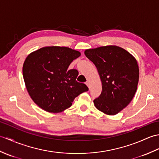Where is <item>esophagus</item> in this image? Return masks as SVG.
<instances>
[{
    "label": "esophagus",
    "instance_id": "34e87169",
    "mask_svg": "<svg viewBox=\"0 0 159 159\" xmlns=\"http://www.w3.org/2000/svg\"><path fill=\"white\" fill-rule=\"evenodd\" d=\"M85 84L87 85V86L89 87V89H90V85H89V83L88 81H87V82H86V83H85Z\"/></svg>",
    "mask_w": 159,
    "mask_h": 159
}]
</instances>
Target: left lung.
Returning a JSON list of instances; mask_svg holds the SVG:
<instances>
[{"label": "left lung", "mask_w": 159, "mask_h": 159, "mask_svg": "<svg viewBox=\"0 0 159 159\" xmlns=\"http://www.w3.org/2000/svg\"><path fill=\"white\" fill-rule=\"evenodd\" d=\"M85 55L96 66L102 82V92L93 100L94 105L109 116L117 114L137 91L139 70L136 59L117 46L87 49Z\"/></svg>", "instance_id": "1"}]
</instances>
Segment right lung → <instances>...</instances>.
Returning a JSON list of instances; mask_svg holds the SVG:
<instances>
[{"instance_id": "1", "label": "right lung", "mask_w": 159, "mask_h": 159, "mask_svg": "<svg viewBox=\"0 0 159 159\" xmlns=\"http://www.w3.org/2000/svg\"><path fill=\"white\" fill-rule=\"evenodd\" d=\"M80 56V52L67 47L46 46L26 57L23 78L37 105L47 112H62L72 106L76 97L89 90L85 84L76 81L79 72L68 70Z\"/></svg>"}]
</instances>
